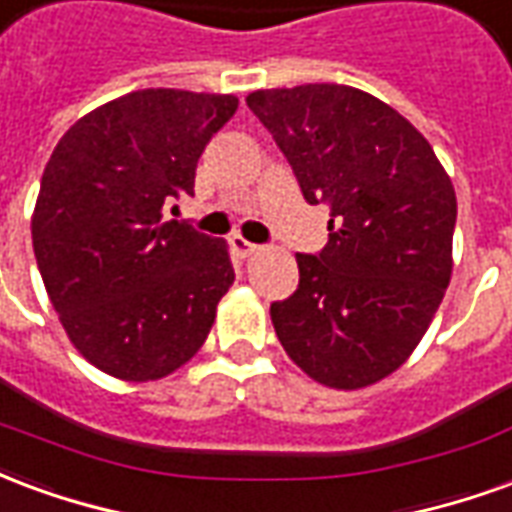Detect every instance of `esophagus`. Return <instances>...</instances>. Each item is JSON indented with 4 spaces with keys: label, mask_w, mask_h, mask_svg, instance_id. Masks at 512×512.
<instances>
[{
    "label": "esophagus",
    "mask_w": 512,
    "mask_h": 512,
    "mask_svg": "<svg viewBox=\"0 0 512 512\" xmlns=\"http://www.w3.org/2000/svg\"><path fill=\"white\" fill-rule=\"evenodd\" d=\"M230 246H233V252H235V255H238V257L255 255L257 249H260V246L252 244V241H246V238H241V235H233V238H230Z\"/></svg>",
    "instance_id": "34e87169"
}]
</instances>
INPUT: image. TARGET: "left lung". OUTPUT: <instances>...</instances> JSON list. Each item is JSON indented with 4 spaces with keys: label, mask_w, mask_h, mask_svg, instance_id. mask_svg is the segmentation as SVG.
<instances>
[{
    "label": "left lung",
    "mask_w": 512,
    "mask_h": 512,
    "mask_svg": "<svg viewBox=\"0 0 512 512\" xmlns=\"http://www.w3.org/2000/svg\"><path fill=\"white\" fill-rule=\"evenodd\" d=\"M246 104L304 200L329 208V244L296 255L299 288L271 304L279 343L318 384H376L417 348L450 285V178L406 117L356 87L257 90Z\"/></svg>",
    "instance_id": "obj_1"
}]
</instances>
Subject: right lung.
I'll list each match as a JSON object with an SVG mask.
<instances>
[{
  "label": "right lung",
  "mask_w": 512,
  "mask_h": 512,
  "mask_svg": "<svg viewBox=\"0 0 512 512\" xmlns=\"http://www.w3.org/2000/svg\"><path fill=\"white\" fill-rule=\"evenodd\" d=\"M235 109L233 95L139 90L51 153L32 216L40 277L71 343L109 376H169L211 332L235 279L227 244L164 208L194 197L202 150Z\"/></svg>",
  "instance_id": "obj_1"
}]
</instances>
